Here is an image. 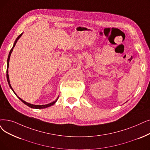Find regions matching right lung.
I'll use <instances>...</instances> for the list:
<instances>
[{
    "mask_svg": "<svg viewBox=\"0 0 150 150\" xmlns=\"http://www.w3.org/2000/svg\"><path fill=\"white\" fill-rule=\"evenodd\" d=\"M22 34H21L20 35H19L18 37H17V38L16 39V40H15V43H14V45H13V48L11 49V50H10V53H9V54H8V59H7V69H6V79H7V81H8V84H9V86L10 87V88L12 89V91H13L14 92V91H13V89H12V88H11V85H10V80H9V76H8V66H9V61H10V55H11V52L13 51V48L15 47V45H16V42H17V41H18V39L20 38V37L22 35ZM14 93L15 94V93L14 92ZM16 96L18 97V98L20 99L24 104H25V105H28V107H30V108H37V109H40V108H47V107H50V106H51V105H54V104L56 102V101L57 100V99H56L55 101H54V102H51V103H48V104H47V105H33V104H30V103H28V102H25V101H24L23 100H22L21 98H19V97L16 95Z\"/></svg>",
    "mask_w": 150,
    "mask_h": 150,
    "instance_id": "add662e5",
    "label": "right lung"
}]
</instances>
